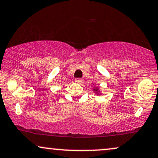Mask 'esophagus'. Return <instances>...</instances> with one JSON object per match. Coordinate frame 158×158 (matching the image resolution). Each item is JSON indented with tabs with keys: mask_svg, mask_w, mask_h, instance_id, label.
I'll list each match as a JSON object with an SVG mask.
<instances>
[{
	"mask_svg": "<svg viewBox=\"0 0 158 158\" xmlns=\"http://www.w3.org/2000/svg\"><path fill=\"white\" fill-rule=\"evenodd\" d=\"M75 82L78 83V84H80V83H81V79H76Z\"/></svg>",
	"mask_w": 158,
	"mask_h": 158,
	"instance_id": "1",
	"label": "esophagus"
}]
</instances>
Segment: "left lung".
Masks as SVG:
<instances>
[{
  "label": "left lung",
  "instance_id": "1",
  "mask_svg": "<svg viewBox=\"0 0 158 158\" xmlns=\"http://www.w3.org/2000/svg\"><path fill=\"white\" fill-rule=\"evenodd\" d=\"M94 90H95V92L96 93V94H97V95L99 94H98V87H96V88H94Z\"/></svg>",
  "mask_w": 158,
  "mask_h": 158
}]
</instances>
